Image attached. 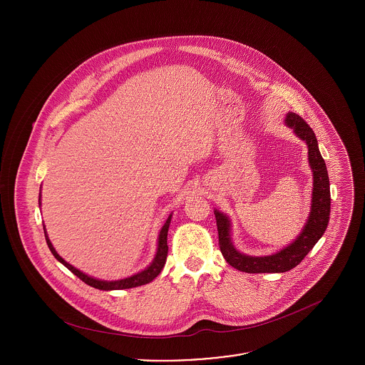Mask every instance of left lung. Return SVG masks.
<instances>
[{
	"mask_svg": "<svg viewBox=\"0 0 365 365\" xmlns=\"http://www.w3.org/2000/svg\"><path fill=\"white\" fill-rule=\"evenodd\" d=\"M287 125L294 129V132L307 142L308 153H309V164L313 171V192L312 210L307 226L304 227L299 237L289 245L288 247L282 249L277 255L265 256V257H252L239 253L230 242L229 235V220L227 217L215 210L217 235H219V249L232 267L239 271L257 274V272H285L291 268L297 267L305 256L311 252L317 240L323 236L329 217H330V184L327 168L323 157L319 152L317 140L314 136L312 128L298 115V113H288L287 115Z\"/></svg>",
	"mask_w": 365,
	"mask_h": 365,
	"instance_id": "8db88e82",
	"label": "left lung"
}]
</instances>
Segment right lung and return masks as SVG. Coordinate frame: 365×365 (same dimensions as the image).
<instances>
[{
  "label": "right lung",
  "mask_w": 365,
  "mask_h": 365,
  "mask_svg": "<svg viewBox=\"0 0 365 365\" xmlns=\"http://www.w3.org/2000/svg\"><path fill=\"white\" fill-rule=\"evenodd\" d=\"M39 205H41V198H39ZM170 222H171V215L168 216V219L165 220L164 226L161 227V232H160V236H158V247H157V255L155 257L153 262L142 272L136 274V275H132L129 278H125V279H119V281H100V279H96V278H91L88 275H86L84 272L78 271L77 268H74L73 265H70L67 261L63 260L57 253L56 250L53 249L52 243L46 235V230H45V237H46V243L52 252L53 256L60 261L64 267H67L74 275H77L83 282H86L87 285L93 287V288H97V289H103V291H110V289H128V288H135V287H140V285H145V284H149L152 282L157 275L161 272L164 264H165V259H167V253H168V246H167V233H168V226H170Z\"/></svg>",
  "instance_id": "right-lung-1"
}]
</instances>
